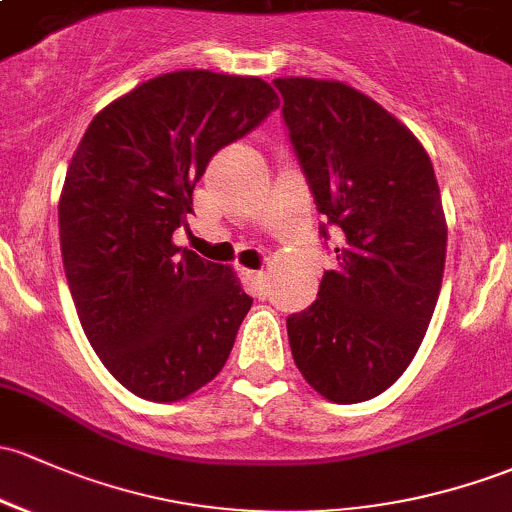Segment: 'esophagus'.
<instances>
[{"mask_svg":"<svg viewBox=\"0 0 512 512\" xmlns=\"http://www.w3.org/2000/svg\"><path fill=\"white\" fill-rule=\"evenodd\" d=\"M244 278H246V283H249L251 293L266 295V280H268L266 273H263V271H249V268H246Z\"/></svg>","mask_w":512,"mask_h":512,"instance_id":"1","label":"esophagus"}]
</instances>
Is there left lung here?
<instances>
[{
	"label": "left lung",
	"mask_w": 512,
	"mask_h": 512,
	"mask_svg": "<svg viewBox=\"0 0 512 512\" xmlns=\"http://www.w3.org/2000/svg\"><path fill=\"white\" fill-rule=\"evenodd\" d=\"M273 85L317 210L344 236L317 300L288 317L290 351L324 398L364 403L403 376L437 305L447 258L437 178L415 134L364 92L315 78Z\"/></svg>",
	"instance_id": "8db88e82"
}]
</instances>
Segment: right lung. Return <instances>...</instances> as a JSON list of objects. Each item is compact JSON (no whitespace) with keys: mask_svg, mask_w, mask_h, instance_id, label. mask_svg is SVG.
Returning <instances> with one entry per match:
<instances>
[{"mask_svg":"<svg viewBox=\"0 0 512 512\" xmlns=\"http://www.w3.org/2000/svg\"><path fill=\"white\" fill-rule=\"evenodd\" d=\"M278 95L261 78L178 70L141 82L82 136L58 202L60 254L80 324L107 371L175 403L227 364L251 300L232 266L173 244L219 148Z\"/></svg>","mask_w":512,"mask_h":512,"instance_id":"add662e5","label":"right lung"}]
</instances>
